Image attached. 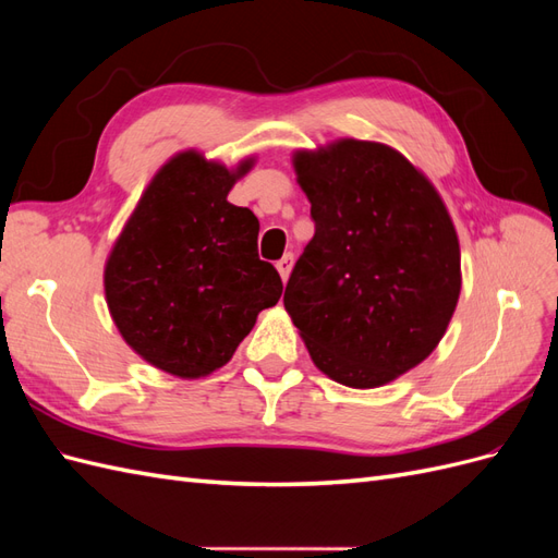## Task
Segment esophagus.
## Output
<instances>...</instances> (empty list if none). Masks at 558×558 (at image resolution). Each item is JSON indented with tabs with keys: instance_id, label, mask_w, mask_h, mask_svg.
Segmentation results:
<instances>
[{
	"instance_id": "1",
	"label": "esophagus",
	"mask_w": 558,
	"mask_h": 558,
	"mask_svg": "<svg viewBox=\"0 0 558 558\" xmlns=\"http://www.w3.org/2000/svg\"><path fill=\"white\" fill-rule=\"evenodd\" d=\"M277 269H279V275H281L283 281L289 279L291 269H293V253H286V256H283L281 260H277Z\"/></svg>"
}]
</instances>
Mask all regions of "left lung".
I'll list each match as a JSON object with an SVG mask.
<instances>
[{
  "mask_svg": "<svg viewBox=\"0 0 558 558\" xmlns=\"http://www.w3.org/2000/svg\"><path fill=\"white\" fill-rule=\"evenodd\" d=\"M295 172L314 238L286 283V312L328 377L388 384L437 347L459 302L451 218L428 179L384 144L298 154Z\"/></svg>",
  "mask_w": 558,
  "mask_h": 558,
  "instance_id": "left-lung-1",
  "label": "left lung"
}]
</instances>
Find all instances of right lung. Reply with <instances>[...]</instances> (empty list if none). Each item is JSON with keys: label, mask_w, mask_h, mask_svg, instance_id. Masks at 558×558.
Returning a JSON list of instances; mask_svg holds the SVG:
<instances>
[{"label": "right lung", "mask_w": 558, "mask_h": 558, "mask_svg": "<svg viewBox=\"0 0 558 558\" xmlns=\"http://www.w3.org/2000/svg\"><path fill=\"white\" fill-rule=\"evenodd\" d=\"M238 174L195 150L167 162L118 238L105 291L125 342L165 373L195 379L226 365L281 277L258 256L260 223L228 193Z\"/></svg>", "instance_id": "add662e5"}]
</instances>
